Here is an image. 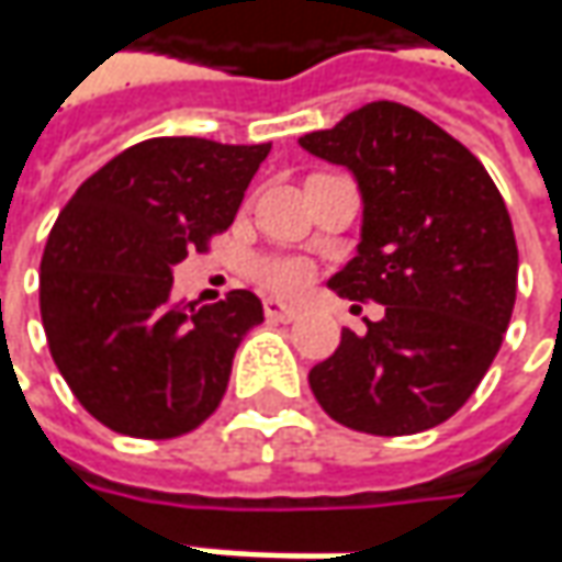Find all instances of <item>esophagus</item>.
<instances>
[{
	"label": "esophagus",
	"instance_id": "esophagus-1",
	"mask_svg": "<svg viewBox=\"0 0 562 562\" xmlns=\"http://www.w3.org/2000/svg\"><path fill=\"white\" fill-rule=\"evenodd\" d=\"M263 314H267V319H277V323H292V319L301 317L299 307H292V304H285L280 299L263 301Z\"/></svg>",
	"mask_w": 562,
	"mask_h": 562
}]
</instances>
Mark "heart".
Listing matches in <instances>:
<instances>
[{"label": "heart", "mask_w": 562, "mask_h": 562, "mask_svg": "<svg viewBox=\"0 0 562 562\" xmlns=\"http://www.w3.org/2000/svg\"><path fill=\"white\" fill-rule=\"evenodd\" d=\"M255 273L263 289H270L277 295H292L307 282V267L295 258H261L255 263Z\"/></svg>", "instance_id": "obj_1"}]
</instances>
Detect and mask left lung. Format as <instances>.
<instances>
[{"label": "left lung", "mask_w": 562, "mask_h": 562, "mask_svg": "<svg viewBox=\"0 0 562 562\" xmlns=\"http://www.w3.org/2000/svg\"><path fill=\"white\" fill-rule=\"evenodd\" d=\"M299 143L348 167L363 204L358 255L329 289L385 304L363 336L341 329L311 392L358 432L432 429L467 404L510 326L519 255L507 204L470 148L397 102H370Z\"/></svg>", "instance_id": "left-lung-1"}]
</instances>
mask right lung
<instances>
[{"label":"right lung","mask_w":562,"mask_h":562,"mask_svg":"<svg viewBox=\"0 0 562 562\" xmlns=\"http://www.w3.org/2000/svg\"><path fill=\"white\" fill-rule=\"evenodd\" d=\"M270 155L199 136L136 143L80 186L40 263V314L58 373L102 426L177 438L217 411L258 295L180 307L173 267L223 233Z\"/></svg>","instance_id":"add662e5"}]
</instances>
